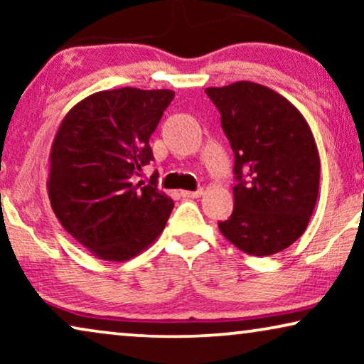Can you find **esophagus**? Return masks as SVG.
Listing matches in <instances>:
<instances>
[{"instance_id":"34e87169","label":"esophagus","mask_w":364,"mask_h":364,"mask_svg":"<svg viewBox=\"0 0 364 364\" xmlns=\"http://www.w3.org/2000/svg\"><path fill=\"white\" fill-rule=\"evenodd\" d=\"M181 196H182L183 198H198V197H202V196H203V191H202V188H200V191H196V192L182 191V192H181Z\"/></svg>"}]
</instances>
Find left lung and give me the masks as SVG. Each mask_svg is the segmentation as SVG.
<instances>
[{
  "label": "left lung",
  "mask_w": 364,
  "mask_h": 364,
  "mask_svg": "<svg viewBox=\"0 0 364 364\" xmlns=\"http://www.w3.org/2000/svg\"><path fill=\"white\" fill-rule=\"evenodd\" d=\"M205 92L222 116L235 154L233 212L218 222L238 250L268 257L306 230L320 186V156L311 129L293 104L250 81Z\"/></svg>",
  "instance_id": "8db88e82"
}]
</instances>
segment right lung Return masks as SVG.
<instances>
[{"label": "right lung", "instance_id": "1", "mask_svg": "<svg viewBox=\"0 0 364 364\" xmlns=\"http://www.w3.org/2000/svg\"><path fill=\"white\" fill-rule=\"evenodd\" d=\"M172 99L171 89L99 91L59 124L49 152V202L64 230L101 260H131L166 227L172 198L156 182L134 181L154 159L149 139Z\"/></svg>", "mask_w": 364, "mask_h": 364}]
</instances>
